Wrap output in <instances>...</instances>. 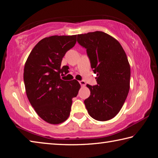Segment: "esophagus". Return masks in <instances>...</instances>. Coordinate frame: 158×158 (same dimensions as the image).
Instances as JSON below:
<instances>
[{"label": "esophagus", "mask_w": 158, "mask_h": 158, "mask_svg": "<svg viewBox=\"0 0 158 158\" xmlns=\"http://www.w3.org/2000/svg\"><path fill=\"white\" fill-rule=\"evenodd\" d=\"M79 82H80V84H81V86H82V87H84V86H85V85H86V83H85V82L84 81H79Z\"/></svg>", "instance_id": "34e87169"}]
</instances>
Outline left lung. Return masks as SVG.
I'll list each match as a JSON object with an SVG mask.
<instances>
[{
  "instance_id": "8db88e82",
  "label": "left lung",
  "mask_w": 158,
  "mask_h": 158,
  "mask_svg": "<svg viewBox=\"0 0 158 158\" xmlns=\"http://www.w3.org/2000/svg\"><path fill=\"white\" fill-rule=\"evenodd\" d=\"M77 40L87 49L97 85L91 86L84 101L89 115L99 121L109 120L120 112L130 86V65L120 43L102 31L78 34Z\"/></svg>"
}]
</instances>
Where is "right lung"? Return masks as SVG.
Wrapping results in <instances>:
<instances>
[{"label": "right lung", "mask_w": 158, "mask_h": 158, "mask_svg": "<svg viewBox=\"0 0 158 158\" xmlns=\"http://www.w3.org/2000/svg\"><path fill=\"white\" fill-rule=\"evenodd\" d=\"M76 35H52L40 40L28 55L24 69L28 99L39 117L52 125L67 120L72 99L81 85L76 80L63 81L69 67L61 66L66 52L76 43Z\"/></svg>", "instance_id": "right-lung-1"}]
</instances>
